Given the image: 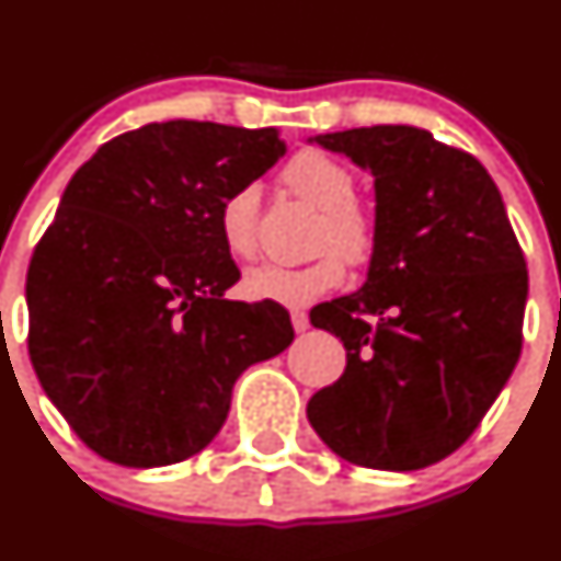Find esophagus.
I'll return each instance as SVG.
<instances>
[{
  "label": "esophagus",
  "instance_id": "34e87169",
  "mask_svg": "<svg viewBox=\"0 0 561 561\" xmlns=\"http://www.w3.org/2000/svg\"><path fill=\"white\" fill-rule=\"evenodd\" d=\"M290 320H293V328H296L298 333H304L309 328V314L304 312V309H290Z\"/></svg>",
  "mask_w": 561,
  "mask_h": 561
}]
</instances>
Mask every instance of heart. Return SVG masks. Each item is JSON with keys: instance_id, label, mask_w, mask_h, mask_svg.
<instances>
[{"instance_id": "heart-1", "label": "heart", "mask_w": 561, "mask_h": 561, "mask_svg": "<svg viewBox=\"0 0 561 561\" xmlns=\"http://www.w3.org/2000/svg\"><path fill=\"white\" fill-rule=\"evenodd\" d=\"M282 184L320 208L314 249L322 254L304 265H254L244 274V290L257 301L307 307L344 285V260L350 265H360L371 257L377 225L369 208L355 201L353 171L322 151H301L293 157L282 168ZM257 203V186L244 184L230 192L219 206V236L233 257H249L254 252Z\"/></svg>"}]
</instances>
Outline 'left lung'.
Here are the masks:
<instances>
[{"label": "left lung", "mask_w": 561, "mask_h": 561, "mask_svg": "<svg viewBox=\"0 0 561 561\" xmlns=\"http://www.w3.org/2000/svg\"><path fill=\"white\" fill-rule=\"evenodd\" d=\"M375 175L364 287L312 309L347 350L307 417L350 463L410 472L469 439L522 355L526 260L489 171L407 124L317 135Z\"/></svg>", "instance_id": "8db88e82"}]
</instances>
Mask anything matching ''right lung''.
I'll return each mask as SVG.
<instances>
[{
    "instance_id": "obj_1",
    "label": "right lung",
    "mask_w": 561,
    "mask_h": 561,
    "mask_svg": "<svg viewBox=\"0 0 561 561\" xmlns=\"http://www.w3.org/2000/svg\"><path fill=\"white\" fill-rule=\"evenodd\" d=\"M285 154L274 127L146 124L78 168L26 274L30 358L87 448L122 467L201 454L247 366L293 342L287 309L228 301L219 206Z\"/></svg>"
}]
</instances>
